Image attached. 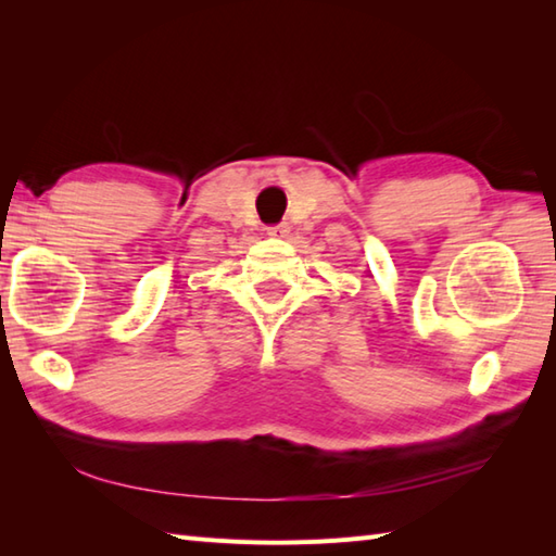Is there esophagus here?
Listing matches in <instances>:
<instances>
[{
    "label": "esophagus",
    "instance_id": "34e87169",
    "mask_svg": "<svg viewBox=\"0 0 556 556\" xmlns=\"http://www.w3.org/2000/svg\"><path fill=\"white\" fill-rule=\"evenodd\" d=\"M289 231H291L289 224H277V227L267 229V236H271V239H287Z\"/></svg>",
    "mask_w": 556,
    "mask_h": 556
}]
</instances>
